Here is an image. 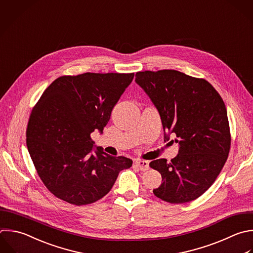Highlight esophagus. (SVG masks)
<instances>
[{
	"instance_id": "1",
	"label": "esophagus",
	"mask_w": 253,
	"mask_h": 253,
	"mask_svg": "<svg viewBox=\"0 0 253 253\" xmlns=\"http://www.w3.org/2000/svg\"><path fill=\"white\" fill-rule=\"evenodd\" d=\"M135 165L141 170V171H145L149 168V163L146 160H136L135 161Z\"/></svg>"
}]
</instances>
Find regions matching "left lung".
<instances>
[{
  "label": "left lung",
  "instance_id": "obj_1",
  "mask_svg": "<svg viewBox=\"0 0 253 253\" xmlns=\"http://www.w3.org/2000/svg\"><path fill=\"white\" fill-rule=\"evenodd\" d=\"M135 82L158 110L164 131L175 133L180 144L170 162L160 158L149 163L163 181L154 195L171 204L199 198L215 181L230 149L221 97L207 80L172 69L136 72Z\"/></svg>",
  "mask_w": 253,
  "mask_h": 253
}]
</instances>
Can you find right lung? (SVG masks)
Listing matches in <instances>:
<instances>
[{"mask_svg":"<svg viewBox=\"0 0 253 253\" xmlns=\"http://www.w3.org/2000/svg\"><path fill=\"white\" fill-rule=\"evenodd\" d=\"M134 73H83L54 80L33 108L27 145L37 172L55 197L83 206L106 196L132 161L101 147L91 133L103 131Z\"/></svg>","mask_w":253,"mask_h":253,"instance_id":"1","label":"right lung"}]
</instances>
